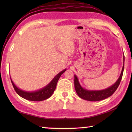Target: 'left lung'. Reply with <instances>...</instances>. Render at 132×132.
Returning a JSON list of instances; mask_svg holds the SVG:
<instances>
[{
    "mask_svg": "<svg viewBox=\"0 0 132 132\" xmlns=\"http://www.w3.org/2000/svg\"><path fill=\"white\" fill-rule=\"evenodd\" d=\"M124 69V62L122 67L121 73L117 82L113 85L111 86L110 87L106 88L104 90L101 91H88L83 88L80 86V84L78 82V78L76 75H74V86L75 89L78 96L83 99L88 101H92V102H96L103 99H105L109 96H111L114 92L116 91L117 88L120 85L121 82L123 72Z\"/></svg>",
    "mask_w": 132,
    "mask_h": 132,
    "instance_id": "obj_1",
    "label": "left lung"
}]
</instances>
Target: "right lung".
I'll list each match as a JSON object with an SVG mask.
<instances>
[{"label": "right lung", "instance_id": "obj_1", "mask_svg": "<svg viewBox=\"0 0 132 132\" xmlns=\"http://www.w3.org/2000/svg\"><path fill=\"white\" fill-rule=\"evenodd\" d=\"M66 70L64 69V70L62 71L60 73L58 74L55 77L54 79L51 81V82L48 85H47L45 87L40 89V90L35 92H29L24 91L21 90V89H20L15 85V84L12 82V79H11V80L14 89H15L16 93L19 96H20L21 97H23L25 99H27L28 100L34 101V102H40V101H43L48 99V98L52 96L53 93L55 89L59 79H60L61 75Z\"/></svg>", "mask_w": 132, "mask_h": 132}]
</instances>
